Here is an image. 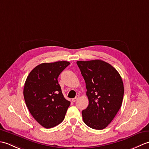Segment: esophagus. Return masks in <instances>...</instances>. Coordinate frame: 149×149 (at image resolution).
Listing matches in <instances>:
<instances>
[{"mask_svg":"<svg viewBox=\"0 0 149 149\" xmlns=\"http://www.w3.org/2000/svg\"><path fill=\"white\" fill-rule=\"evenodd\" d=\"M79 99V95H77L76 97H75V98H74V99H72V102H75V101H77Z\"/></svg>","mask_w":149,"mask_h":149,"instance_id":"esophagus-1","label":"esophagus"}]
</instances>
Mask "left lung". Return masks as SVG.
Masks as SVG:
<instances>
[{"instance_id":"1","label":"left lung","mask_w":149,"mask_h":149,"mask_svg":"<svg viewBox=\"0 0 149 149\" xmlns=\"http://www.w3.org/2000/svg\"><path fill=\"white\" fill-rule=\"evenodd\" d=\"M86 83L89 104L83 119L92 129L101 130L111 122L122 106L124 88L122 77L109 63L100 59L78 61Z\"/></svg>"}]
</instances>
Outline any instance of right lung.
<instances>
[{
	"instance_id": "1",
	"label": "right lung",
	"mask_w": 149,
	"mask_h": 149,
	"mask_svg": "<svg viewBox=\"0 0 149 149\" xmlns=\"http://www.w3.org/2000/svg\"><path fill=\"white\" fill-rule=\"evenodd\" d=\"M69 65L65 61L42 63L26 79L25 102L31 115L45 128L54 127L62 122L70 105L63 96L58 81L59 74Z\"/></svg>"
}]
</instances>
